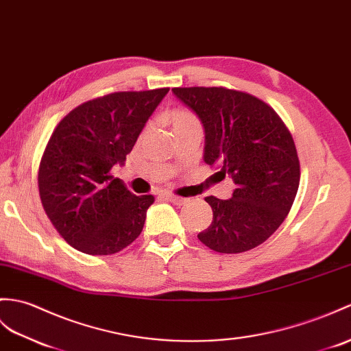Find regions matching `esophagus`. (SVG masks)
<instances>
[{"label":"esophagus","instance_id":"obj_1","mask_svg":"<svg viewBox=\"0 0 351 351\" xmlns=\"http://www.w3.org/2000/svg\"><path fill=\"white\" fill-rule=\"evenodd\" d=\"M165 195V199H167V200H170L172 203H176V205H185L186 202V199H184V197H179V195H175V194H170V193H165L162 194Z\"/></svg>","mask_w":351,"mask_h":351}]
</instances>
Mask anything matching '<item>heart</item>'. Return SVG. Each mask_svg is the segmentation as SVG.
<instances>
[{"label":"heart","instance_id":"1","mask_svg":"<svg viewBox=\"0 0 351 351\" xmlns=\"http://www.w3.org/2000/svg\"><path fill=\"white\" fill-rule=\"evenodd\" d=\"M169 121H170V124L173 125L175 132H178V130H182L185 127L199 124L197 117H195L193 112L185 110V109H175V110L170 112L169 113Z\"/></svg>","mask_w":351,"mask_h":351}]
</instances>
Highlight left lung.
<instances>
[{
	"mask_svg": "<svg viewBox=\"0 0 351 351\" xmlns=\"http://www.w3.org/2000/svg\"><path fill=\"white\" fill-rule=\"evenodd\" d=\"M172 91L205 128L203 160L236 184L230 199H205L214 217L197 238L226 254L256 248L286 219L299 189L300 166L289 128L271 106L247 93L223 86Z\"/></svg>",
	"mask_w": 351,
	"mask_h": 351,
	"instance_id": "left-lung-1",
	"label": "left lung"
}]
</instances>
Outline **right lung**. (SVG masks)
Masks as SVG:
<instances>
[{"mask_svg":"<svg viewBox=\"0 0 351 351\" xmlns=\"http://www.w3.org/2000/svg\"><path fill=\"white\" fill-rule=\"evenodd\" d=\"M169 88L113 93L64 117L38 167L46 215L64 241L91 256H108L141 234L154 195H134L110 173L124 165L146 121Z\"/></svg>","mask_w":351,"mask_h":351,"instance_id":"right-lung-1","label":"right lung"}]
</instances>
